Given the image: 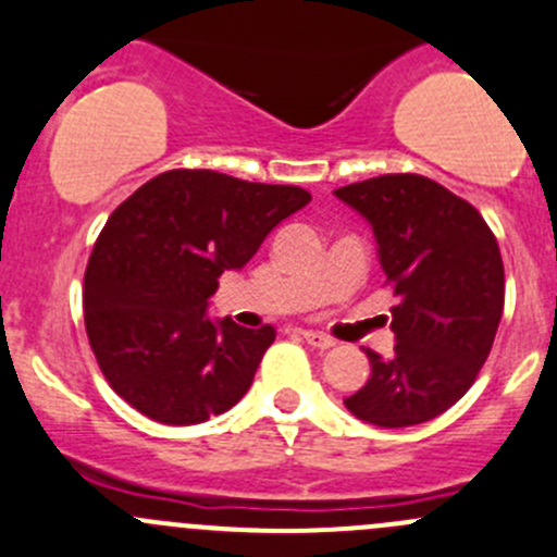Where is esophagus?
Here are the masks:
<instances>
[{
    "label": "esophagus",
    "mask_w": 557,
    "mask_h": 557,
    "mask_svg": "<svg viewBox=\"0 0 557 557\" xmlns=\"http://www.w3.org/2000/svg\"><path fill=\"white\" fill-rule=\"evenodd\" d=\"M301 337H305L307 343L312 345V348H321V350L332 348V345H334V339L329 337V334H323V332H312V329H305V332H301Z\"/></svg>",
    "instance_id": "34e87169"
}]
</instances>
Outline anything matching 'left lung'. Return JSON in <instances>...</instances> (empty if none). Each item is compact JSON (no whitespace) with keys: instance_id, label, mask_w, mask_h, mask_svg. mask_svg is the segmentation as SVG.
<instances>
[{"instance_id":"8db88e82","label":"left lung","mask_w":557,"mask_h":557,"mask_svg":"<svg viewBox=\"0 0 557 557\" xmlns=\"http://www.w3.org/2000/svg\"><path fill=\"white\" fill-rule=\"evenodd\" d=\"M334 196L372 225L394 288L388 359L367 350L370 377L345 408L377 428L444 413L476 381L504 312V261L482 214L419 174H386Z\"/></svg>"}]
</instances>
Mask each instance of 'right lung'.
Instances as JSON below:
<instances>
[{
	"mask_svg": "<svg viewBox=\"0 0 557 557\" xmlns=\"http://www.w3.org/2000/svg\"><path fill=\"white\" fill-rule=\"evenodd\" d=\"M310 203L294 185L165 171L113 209L84 277L89 345L113 392L163 424H198L250 388L274 329L207 315L218 277L242 269Z\"/></svg>",
	"mask_w": 557,
	"mask_h": 557,
	"instance_id": "right-lung-1",
	"label": "right lung"
}]
</instances>
